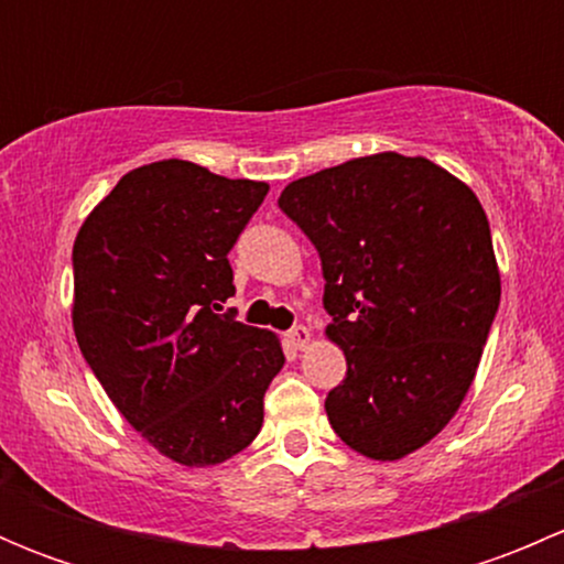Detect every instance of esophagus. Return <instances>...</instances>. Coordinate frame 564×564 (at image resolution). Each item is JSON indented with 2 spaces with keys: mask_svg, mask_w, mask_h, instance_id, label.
Wrapping results in <instances>:
<instances>
[{
  "mask_svg": "<svg viewBox=\"0 0 564 564\" xmlns=\"http://www.w3.org/2000/svg\"><path fill=\"white\" fill-rule=\"evenodd\" d=\"M286 338H289V344L294 346V349H305V346H308V340H311V329L303 327V324H297V327L289 329Z\"/></svg>",
  "mask_w": 564,
  "mask_h": 564,
  "instance_id": "obj_1",
  "label": "esophagus"
}]
</instances>
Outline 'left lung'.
<instances>
[{
	"label": "left lung",
	"mask_w": 564,
	"mask_h": 564,
	"mask_svg": "<svg viewBox=\"0 0 564 564\" xmlns=\"http://www.w3.org/2000/svg\"><path fill=\"white\" fill-rule=\"evenodd\" d=\"M278 207L318 250L346 355L329 425L373 460L409 456L458 412L499 308L480 202L425 158L379 152L294 180Z\"/></svg>",
	"instance_id": "left-lung-1"
}]
</instances>
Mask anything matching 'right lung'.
Here are the masks:
<instances>
[{
    "mask_svg": "<svg viewBox=\"0 0 564 564\" xmlns=\"http://www.w3.org/2000/svg\"><path fill=\"white\" fill-rule=\"evenodd\" d=\"M270 185L191 161L133 169L73 246V329L122 417L163 456L213 466L246 451L283 368L272 333L224 311L229 250Z\"/></svg>",
    "mask_w": 564,
    "mask_h": 564,
    "instance_id": "1",
    "label": "right lung"
}]
</instances>
